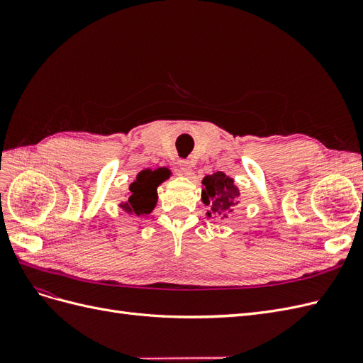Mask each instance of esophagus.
<instances>
[{
	"mask_svg": "<svg viewBox=\"0 0 363 363\" xmlns=\"http://www.w3.org/2000/svg\"><path fill=\"white\" fill-rule=\"evenodd\" d=\"M179 167H180V171L184 174V175H189L192 172V168L194 164L191 160H180L179 162Z\"/></svg>",
	"mask_w": 363,
	"mask_h": 363,
	"instance_id": "34e87169",
	"label": "esophagus"
}]
</instances>
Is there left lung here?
<instances>
[{
    "mask_svg": "<svg viewBox=\"0 0 363 363\" xmlns=\"http://www.w3.org/2000/svg\"><path fill=\"white\" fill-rule=\"evenodd\" d=\"M203 201L204 204H211V211L207 215L223 216L227 218L228 213L235 211L239 200V189L235 186L233 179L227 177L221 171H218L212 175H207L203 180Z\"/></svg>",
    "mask_w": 363,
    "mask_h": 363,
    "instance_id": "8db88e82",
    "label": "left lung"
}]
</instances>
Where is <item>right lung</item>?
Here are the masks:
<instances>
[{
    "label": "right lung",
    "mask_w": 363,
    "mask_h": 363,
    "mask_svg": "<svg viewBox=\"0 0 363 363\" xmlns=\"http://www.w3.org/2000/svg\"><path fill=\"white\" fill-rule=\"evenodd\" d=\"M169 177V171L164 168L147 169L139 172L136 180L130 184L128 200L121 203V207L127 213H135L138 216L148 215L157 203V186Z\"/></svg>",
    "instance_id": "add662e5"
}]
</instances>
